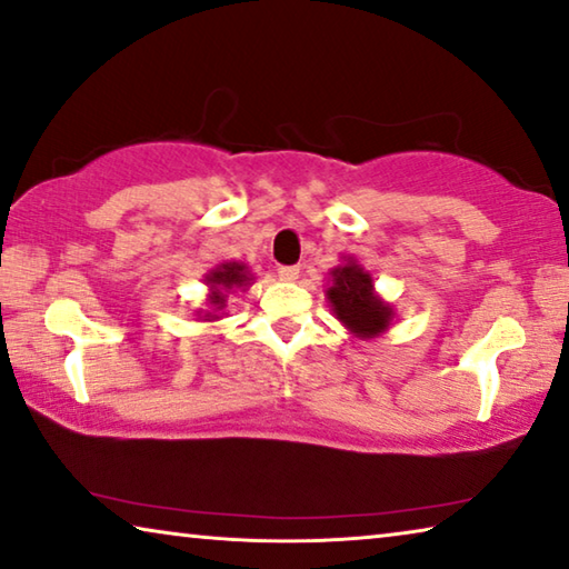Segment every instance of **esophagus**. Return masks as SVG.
<instances>
[{"label": "esophagus", "instance_id": "esophagus-1", "mask_svg": "<svg viewBox=\"0 0 569 569\" xmlns=\"http://www.w3.org/2000/svg\"><path fill=\"white\" fill-rule=\"evenodd\" d=\"M298 273H301V268H298V266H281V268H278V278H281V281H288V283L296 281Z\"/></svg>", "mask_w": 569, "mask_h": 569}]
</instances>
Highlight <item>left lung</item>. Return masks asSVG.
<instances>
[{
    "label": "left lung",
    "instance_id": "left-lung-1",
    "mask_svg": "<svg viewBox=\"0 0 569 569\" xmlns=\"http://www.w3.org/2000/svg\"><path fill=\"white\" fill-rule=\"evenodd\" d=\"M326 296H329L336 319L361 339H373L391 326L393 308L381 301L373 291L371 273L363 271L353 258H346L343 266L333 268Z\"/></svg>",
    "mask_w": 569,
    "mask_h": 569
}]
</instances>
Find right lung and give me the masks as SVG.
Segmentation results:
<instances>
[{
    "label": "right lung",
    "instance_id": "1",
    "mask_svg": "<svg viewBox=\"0 0 569 569\" xmlns=\"http://www.w3.org/2000/svg\"><path fill=\"white\" fill-rule=\"evenodd\" d=\"M250 281H253V278H250V273H248V266L238 263V261L220 263L218 268H213V271L206 276V283L210 288V293H208L210 311H206L203 321H216L218 319L216 313L226 308L228 291H233V288H243Z\"/></svg>",
    "mask_w": 569,
    "mask_h": 569
}]
</instances>
